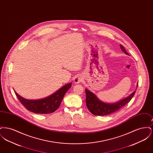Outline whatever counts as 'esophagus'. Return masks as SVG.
<instances>
[{"instance_id": "obj_1", "label": "esophagus", "mask_w": 153, "mask_h": 153, "mask_svg": "<svg viewBox=\"0 0 153 153\" xmlns=\"http://www.w3.org/2000/svg\"><path fill=\"white\" fill-rule=\"evenodd\" d=\"M82 80V77L81 75H77L74 77V82L75 83H80Z\"/></svg>"}]
</instances>
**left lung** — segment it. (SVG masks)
Instances as JSON below:
<instances>
[{
	"instance_id": "8db88e82",
	"label": "left lung",
	"mask_w": 153,
	"mask_h": 153,
	"mask_svg": "<svg viewBox=\"0 0 153 153\" xmlns=\"http://www.w3.org/2000/svg\"><path fill=\"white\" fill-rule=\"evenodd\" d=\"M122 51L125 54L129 55V54L126 51L123 46L120 45ZM137 84V87L138 85ZM135 91L133 92L131 95L121 100L119 102L110 104L106 103L100 100L95 94L91 92L88 89H85L86 94V104L88 109L94 115L97 116H105L112 113H114L119 109L122 108L126 104H127L131 100L135 94Z\"/></svg>"
}]
</instances>
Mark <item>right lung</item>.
I'll use <instances>...</instances> for the list:
<instances>
[{
    "label": "right lung",
    "instance_id": "right-lung-1",
    "mask_svg": "<svg viewBox=\"0 0 153 153\" xmlns=\"http://www.w3.org/2000/svg\"><path fill=\"white\" fill-rule=\"evenodd\" d=\"M71 86L72 83H69L50 96L39 100H27L18 95L15 91V94L27 110L36 114H48L54 112L58 108L66 92Z\"/></svg>",
    "mask_w": 153,
    "mask_h": 153
}]
</instances>
